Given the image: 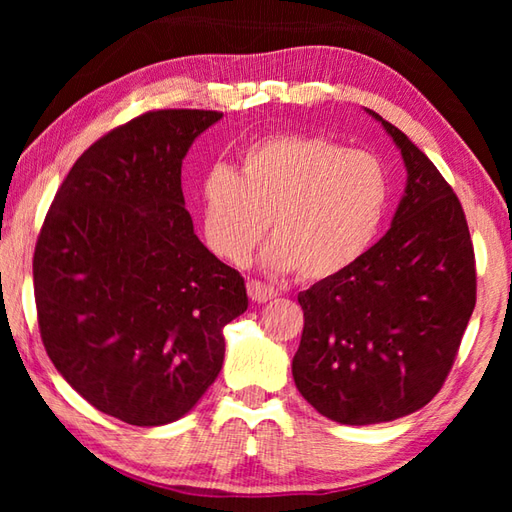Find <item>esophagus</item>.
Returning <instances> with one entry per match:
<instances>
[{
    "mask_svg": "<svg viewBox=\"0 0 512 512\" xmlns=\"http://www.w3.org/2000/svg\"><path fill=\"white\" fill-rule=\"evenodd\" d=\"M246 290H248V297L257 303H266V301L277 297V290L273 286L262 284V281H257V279H250L246 284Z\"/></svg>",
    "mask_w": 512,
    "mask_h": 512,
    "instance_id": "obj_1",
    "label": "esophagus"
}]
</instances>
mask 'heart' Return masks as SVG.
<instances>
[{
  "mask_svg": "<svg viewBox=\"0 0 512 512\" xmlns=\"http://www.w3.org/2000/svg\"><path fill=\"white\" fill-rule=\"evenodd\" d=\"M389 171L372 151L325 136L279 134L246 147L239 171L215 162L200 184L202 235L213 255L246 264L268 231L264 262L325 281L354 266L380 231Z\"/></svg>",
  "mask_w": 512,
  "mask_h": 512,
  "instance_id": "b5f03b06",
  "label": "heart"
}]
</instances>
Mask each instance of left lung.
<instances>
[{"instance_id": "8db88e82", "label": "left lung", "mask_w": 512, "mask_h": 512, "mask_svg": "<svg viewBox=\"0 0 512 512\" xmlns=\"http://www.w3.org/2000/svg\"><path fill=\"white\" fill-rule=\"evenodd\" d=\"M387 129L407 167L389 231L341 275L303 290L292 358L299 394L341 424L418 411L447 380L475 308V253L466 215L436 165Z\"/></svg>"}]
</instances>
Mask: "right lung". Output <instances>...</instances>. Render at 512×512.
<instances>
[{
  "label": "right lung",
  "instance_id": "right-lung-1",
  "mask_svg": "<svg viewBox=\"0 0 512 512\" xmlns=\"http://www.w3.org/2000/svg\"><path fill=\"white\" fill-rule=\"evenodd\" d=\"M213 110H156L74 162L43 220L32 277L41 341L92 407L136 427L182 418L224 363L248 308L184 209L182 158Z\"/></svg>",
  "mask_w": 512,
  "mask_h": 512
}]
</instances>
